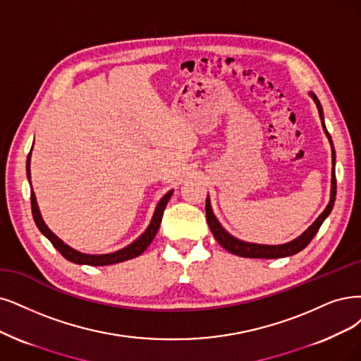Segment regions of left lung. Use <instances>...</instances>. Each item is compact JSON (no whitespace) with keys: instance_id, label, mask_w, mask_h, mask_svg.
I'll return each instance as SVG.
<instances>
[{"instance_id":"left-lung-1","label":"left lung","mask_w":361,"mask_h":361,"mask_svg":"<svg viewBox=\"0 0 361 361\" xmlns=\"http://www.w3.org/2000/svg\"><path fill=\"white\" fill-rule=\"evenodd\" d=\"M312 99L317 104V109H318V114L319 118H322V123H323V129L326 132V135L329 137L330 142V133L324 125V117H323V109H322V104H319L318 98L315 97V93H311ZM331 162H333V172H331V196H330V202L326 207V209L322 212V216H319L312 226H310V229L306 231L305 233H302L299 238H296L295 241H291L288 244H283V245H259V244H250V243H244V241H239V239L233 238L232 235H229L226 232L221 224L217 221L216 216L212 214V209L209 205V199L207 197V204H205V212H207V221L209 229L214 235V238L217 239V243L228 250L232 255L236 256H241V257H250V259H279V257H286V256H293L296 255V252L302 251L306 245H308L312 238L315 236V233L318 232L319 226L323 224V221L326 220V217L330 214V211L335 205V197H336V173H335V162H336V154H335V149H333V142H331Z\"/></svg>"}]
</instances>
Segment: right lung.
<instances>
[{"label":"right lung","instance_id":"add662e5","mask_svg":"<svg viewBox=\"0 0 361 361\" xmlns=\"http://www.w3.org/2000/svg\"><path fill=\"white\" fill-rule=\"evenodd\" d=\"M30 162H31V152L28 154V159H26V176H28V180L31 178V173H30ZM172 196V190L168 192L162 199H160V202L157 204L156 207V211H154V216H153V220L150 223L149 228H147V231L137 239V241H133L130 245L118 250L116 252H110V255H101V256H92V255H83V252H78L75 250H73L71 247H68L66 244H63L61 239L53 233L46 223L43 221L42 219V214H39V209L37 207V201H35V195L34 192L31 190V209H32V217H34V221L37 224V228L39 229V232H42L49 241L51 243V245L55 247L61 255L66 259L70 260L73 263H77V264H89V266H106V264H114V263H120V262H125V260H129V259H133V257H138L140 255H142L144 250L149 247L153 241V238L156 236L157 231H159V226H160V221H162V216H164V211H165V207L169 201V197Z\"/></svg>","mask_w":361,"mask_h":361}]
</instances>
